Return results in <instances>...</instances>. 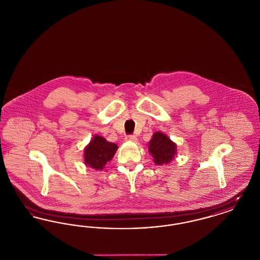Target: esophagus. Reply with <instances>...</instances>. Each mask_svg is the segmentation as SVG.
I'll use <instances>...</instances> for the list:
<instances>
[{
	"label": "esophagus",
	"instance_id": "34e87169",
	"mask_svg": "<svg viewBox=\"0 0 260 260\" xmlns=\"http://www.w3.org/2000/svg\"><path fill=\"white\" fill-rule=\"evenodd\" d=\"M125 140L126 141H129V142H136L137 141V138L136 136H128L125 137Z\"/></svg>",
	"mask_w": 260,
	"mask_h": 260
}]
</instances>
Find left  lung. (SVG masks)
I'll use <instances>...</instances> for the list:
<instances>
[{
  "label": "left lung",
  "mask_w": 260,
  "mask_h": 260,
  "mask_svg": "<svg viewBox=\"0 0 260 260\" xmlns=\"http://www.w3.org/2000/svg\"><path fill=\"white\" fill-rule=\"evenodd\" d=\"M177 145L161 132H156L148 142V152L156 165H168L177 155Z\"/></svg>",
  "instance_id": "obj_1"
}]
</instances>
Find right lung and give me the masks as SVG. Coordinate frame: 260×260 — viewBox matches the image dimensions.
I'll list each match as a JSON object with an SVG mask.
<instances>
[{
  "label": "right lung",
  "instance_id": "obj_1",
  "mask_svg": "<svg viewBox=\"0 0 260 260\" xmlns=\"http://www.w3.org/2000/svg\"><path fill=\"white\" fill-rule=\"evenodd\" d=\"M117 149V144L107 141L102 136L94 135L84 149V162L87 167L95 171H102L111 161Z\"/></svg>",
  "mask_w": 260,
  "mask_h": 260
}]
</instances>
